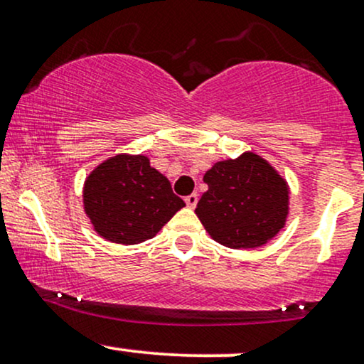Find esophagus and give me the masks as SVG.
<instances>
[{
    "label": "esophagus",
    "instance_id": "34e87169",
    "mask_svg": "<svg viewBox=\"0 0 364 364\" xmlns=\"http://www.w3.org/2000/svg\"><path fill=\"white\" fill-rule=\"evenodd\" d=\"M185 202H186V205L190 207V208H195L196 203H198V195H196V193L188 195L186 198H185Z\"/></svg>",
    "mask_w": 364,
    "mask_h": 364
}]
</instances>
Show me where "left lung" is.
Here are the masks:
<instances>
[{"label":"left lung","mask_w":364,"mask_h":364,"mask_svg":"<svg viewBox=\"0 0 364 364\" xmlns=\"http://www.w3.org/2000/svg\"><path fill=\"white\" fill-rule=\"evenodd\" d=\"M203 181L208 190L195 214L217 243L235 250L258 248L286 225L289 186L257 154L215 162Z\"/></svg>","instance_id":"left-lung-1"}]
</instances>
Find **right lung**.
Listing matches in <instances>:
<instances>
[{
  "mask_svg": "<svg viewBox=\"0 0 364 364\" xmlns=\"http://www.w3.org/2000/svg\"><path fill=\"white\" fill-rule=\"evenodd\" d=\"M185 207L149 157L118 154L99 164L83 185V210L94 231L119 245L150 240Z\"/></svg>",
  "mask_w": 364,
  "mask_h": 364,
  "instance_id": "obj_1",
  "label": "right lung"
}]
</instances>
